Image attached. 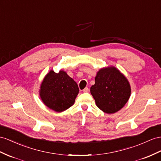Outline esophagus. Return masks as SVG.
<instances>
[{"label": "esophagus", "mask_w": 161, "mask_h": 161, "mask_svg": "<svg viewBox=\"0 0 161 161\" xmlns=\"http://www.w3.org/2000/svg\"><path fill=\"white\" fill-rule=\"evenodd\" d=\"M89 92V88H85L83 90V92Z\"/></svg>", "instance_id": "1"}]
</instances>
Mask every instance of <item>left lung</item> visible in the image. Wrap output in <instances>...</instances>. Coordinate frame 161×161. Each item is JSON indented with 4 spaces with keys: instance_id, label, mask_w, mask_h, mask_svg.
<instances>
[{
    "instance_id": "left-lung-1",
    "label": "left lung",
    "mask_w": 161,
    "mask_h": 161,
    "mask_svg": "<svg viewBox=\"0 0 161 161\" xmlns=\"http://www.w3.org/2000/svg\"><path fill=\"white\" fill-rule=\"evenodd\" d=\"M130 92L126 78L113 67L99 70L95 84L90 88L97 106L107 114H114L121 109L129 101Z\"/></svg>"
}]
</instances>
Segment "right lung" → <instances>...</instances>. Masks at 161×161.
<instances>
[{
	"instance_id": "1",
	"label": "right lung",
	"mask_w": 161,
	"mask_h": 161,
	"mask_svg": "<svg viewBox=\"0 0 161 161\" xmlns=\"http://www.w3.org/2000/svg\"><path fill=\"white\" fill-rule=\"evenodd\" d=\"M78 93L77 83L63 71L58 73L49 71L43 79L40 90V97L44 104L57 112L71 107Z\"/></svg>"
}]
</instances>
